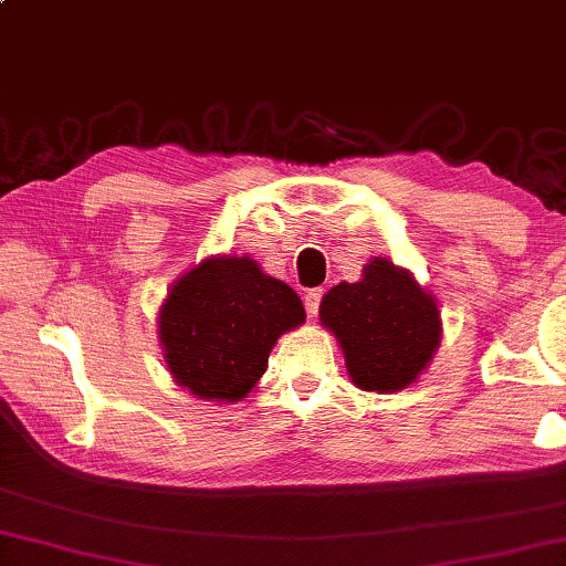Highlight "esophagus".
Instances as JSON below:
<instances>
[{"mask_svg": "<svg viewBox=\"0 0 566 566\" xmlns=\"http://www.w3.org/2000/svg\"><path fill=\"white\" fill-rule=\"evenodd\" d=\"M319 300H323V290H310V292L305 294V310H307L310 317L317 315Z\"/></svg>", "mask_w": 566, "mask_h": 566, "instance_id": "1", "label": "esophagus"}]
</instances>
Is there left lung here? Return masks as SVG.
<instances>
[{
  "label": "left lung",
  "instance_id": "left-lung-1",
  "mask_svg": "<svg viewBox=\"0 0 566 566\" xmlns=\"http://www.w3.org/2000/svg\"><path fill=\"white\" fill-rule=\"evenodd\" d=\"M319 323L343 348L353 386L376 394L415 384L442 337L434 294L386 256L370 259L358 282L335 284L319 302Z\"/></svg>",
  "mask_w": 566,
  "mask_h": 566
}]
</instances>
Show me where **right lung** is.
<instances>
[{
	"instance_id": "1",
	"label": "right lung",
	"mask_w": 566,
	"mask_h": 566,
	"mask_svg": "<svg viewBox=\"0 0 566 566\" xmlns=\"http://www.w3.org/2000/svg\"><path fill=\"white\" fill-rule=\"evenodd\" d=\"M302 323L305 307L290 284L251 256L216 254L172 282L157 335L177 386L233 403L256 389L276 340Z\"/></svg>"
}]
</instances>
